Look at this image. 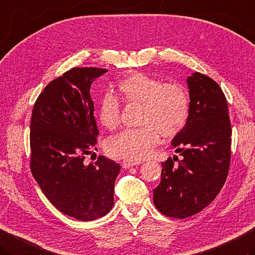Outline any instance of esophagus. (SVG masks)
<instances>
[{
    "mask_svg": "<svg viewBox=\"0 0 255 255\" xmlns=\"http://www.w3.org/2000/svg\"><path fill=\"white\" fill-rule=\"evenodd\" d=\"M141 161L139 160H133V159H124L122 164H123V168L127 169V168H130L133 166H137V164H140Z\"/></svg>",
    "mask_w": 255,
    "mask_h": 255,
    "instance_id": "obj_1",
    "label": "esophagus"
}]
</instances>
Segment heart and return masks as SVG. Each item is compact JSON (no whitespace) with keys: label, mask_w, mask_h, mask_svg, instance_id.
Wrapping results in <instances>:
<instances>
[{"label":"heart","mask_w":255,"mask_h":255,"mask_svg":"<svg viewBox=\"0 0 255 255\" xmlns=\"http://www.w3.org/2000/svg\"><path fill=\"white\" fill-rule=\"evenodd\" d=\"M121 96L130 104H141L139 124L109 139L106 149L113 157L139 160L150 154L163 137L172 138L186 126L190 115V97L178 83H163L144 73L129 74L117 84ZM98 119L109 130L121 124V105L105 95L98 106Z\"/></svg>","instance_id":"b5f03b06"}]
</instances>
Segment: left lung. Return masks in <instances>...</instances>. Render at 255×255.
Segmentation results:
<instances>
[{"label": "left lung", "instance_id": "obj_1", "mask_svg": "<svg viewBox=\"0 0 255 255\" xmlns=\"http://www.w3.org/2000/svg\"><path fill=\"white\" fill-rule=\"evenodd\" d=\"M187 83L190 115L172 140L180 159L178 164L174 163L177 156L161 162V181L153 190L156 208L176 219L197 214L214 200L231 161L232 130L222 89L201 73H193Z\"/></svg>", "mask_w": 255, "mask_h": 255}]
</instances>
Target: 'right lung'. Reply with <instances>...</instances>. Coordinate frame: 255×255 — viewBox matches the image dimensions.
Returning <instances> with one entry per match:
<instances>
[{
    "label": "right lung",
    "mask_w": 255,
    "mask_h": 255,
    "mask_svg": "<svg viewBox=\"0 0 255 255\" xmlns=\"http://www.w3.org/2000/svg\"><path fill=\"white\" fill-rule=\"evenodd\" d=\"M105 68L74 67L55 78L34 104L29 143L31 171L53 206L81 221L102 218L114 206L121 166L99 156L85 164L99 134L91 85Z\"/></svg>",
    "instance_id": "right-lung-1"
}]
</instances>
